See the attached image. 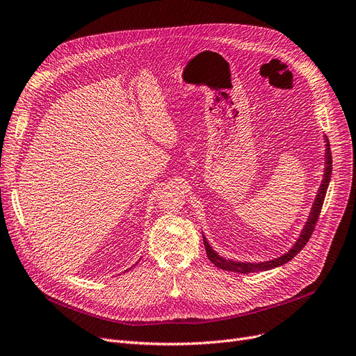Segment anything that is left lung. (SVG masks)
I'll return each instance as SVG.
<instances>
[{"mask_svg": "<svg viewBox=\"0 0 356 356\" xmlns=\"http://www.w3.org/2000/svg\"><path fill=\"white\" fill-rule=\"evenodd\" d=\"M326 162H325V175H323V181H321V185L318 188V193L316 195V200L313 202V209L312 213L307 218V223L304 226V229L301 230V234L298 241L294 243V246L285 253V255L275 258V259H270V261H265V262H259V264H250V262H236V261H230V259H225L216 253L210 243L207 242V239L202 236V239H204V246H206V252H207V257L211 261V264H214L217 268L223 269V270H232V273H239V274H250V273H259V270H268V269H273L277 266H281L284 264H286L289 261H291L297 253L307 245L309 239L312 238V233L314 230V226L317 223V218L320 216L321 207H323V201L326 197V191L329 187V182H330V177H332V152H330V145L329 140H326Z\"/></svg>", "mask_w": 356, "mask_h": 356, "instance_id": "left-lung-1", "label": "left lung"}]
</instances>
